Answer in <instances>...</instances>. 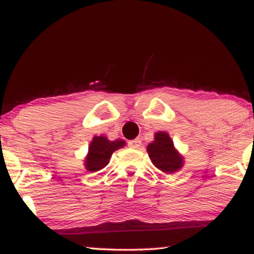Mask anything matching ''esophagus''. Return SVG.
<instances>
[{
    "label": "esophagus",
    "instance_id": "esophagus-1",
    "mask_svg": "<svg viewBox=\"0 0 254 254\" xmlns=\"http://www.w3.org/2000/svg\"><path fill=\"white\" fill-rule=\"evenodd\" d=\"M128 145H129L130 148L137 149L141 145V140H140V138H135V140H131V141L128 142Z\"/></svg>",
    "mask_w": 254,
    "mask_h": 254
}]
</instances>
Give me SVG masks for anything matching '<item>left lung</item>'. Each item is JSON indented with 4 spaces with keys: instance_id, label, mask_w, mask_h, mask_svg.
Returning a JSON list of instances; mask_svg holds the SVG:
<instances>
[{
    "instance_id": "8db88e82",
    "label": "left lung",
    "mask_w": 254,
    "mask_h": 254,
    "mask_svg": "<svg viewBox=\"0 0 254 254\" xmlns=\"http://www.w3.org/2000/svg\"><path fill=\"white\" fill-rule=\"evenodd\" d=\"M147 150L152 164L163 172L173 173L183 166V157L176 151L168 133H156L155 141L148 145Z\"/></svg>"
}]
</instances>
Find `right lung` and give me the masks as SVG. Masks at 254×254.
Listing matches in <instances>:
<instances>
[{
	"label": "right lung",
	"instance_id": "1",
	"mask_svg": "<svg viewBox=\"0 0 254 254\" xmlns=\"http://www.w3.org/2000/svg\"><path fill=\"white\" fill-rule=\"evenodd\" d=\"M125 142L121 140L109 141L105 136H95L89 147V154L85 159V166L89 171L96 172L109 164L112 154L124 147Z\"/></svg>",
	"mask_w": 254,
	"mask_h": 254
}]
</instances>
